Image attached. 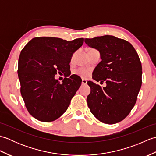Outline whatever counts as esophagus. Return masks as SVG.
<instances>
[{
	"instance_id": "34e87169",
	"label": "esophagus",
	"mask_w": 156,
	"mask_h": 156,
	"mask_svg": "<svg viewBox=\"0 0 156 156\" xmlns=\"http://www.w3.org/2000/svg\"><path fill=\"white\" fill-rule=\"evenodd\" d=\"M82 84H87V80H85V79H82Z\"/></svg>"
}]
</instances>
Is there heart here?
Listing matches in <instances>:
<instances>
[{
    "mask_svg": "<svg viewBox=\"0 0 156 156\" xmlns=\"http://www.w3.org/2000/svg\"><path fill=\"white\" fill-rule=\"evenodd\" d=\"M74 73L76 74L82 76V77H87L89 74V71L88 69L84 68H79L76 69Z\"/></svg>",
    "mask_w": 156,
    "mask_h": 156,
    "instance_id": "b5f03b06",
    "label": "heart"
}]
</instances>
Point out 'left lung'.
Instances as JSON below:
<instances>
[{"mask_svg":"<svg viewBox=\"0 0 156 156\" xmlns=\"http://www.w3.org/2000/svg\"><path fill=\"white\" fill-rule=\"evenodd\" d=\"M88 46L98 49L102 61L95 68L92 78L107 86L87 83L90 93L87 103L98 120L115 124L127 117L135 106L141 87L142 67L133 46L112 35L86 39Z\"/></svg>","mask_w":156,"mask_h":156,"instance_id":"1","label":"left lung"}]
</instances>
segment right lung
Masks as SVG:
<instances>
[{
	"instance_id": "add662e5",
	"label": "right lung",
	"mask_w": 156,
	"mask_h": 156,
	"mask_svg": "<svg viewBox=\"0 0 156 156\" xmlns=\"http://www.w3.org/2000/svg\"><path fill=\"white\" fill-rule=\"evenodd\" d=\"M84 40L35 37L22 49L17 70L21 94L28 112L37 120L54 121L68 109L80 87L81 78L73 74L60 83L54 76L61 72H68L73 53Z\"/></svg>"
}]
</instances>
